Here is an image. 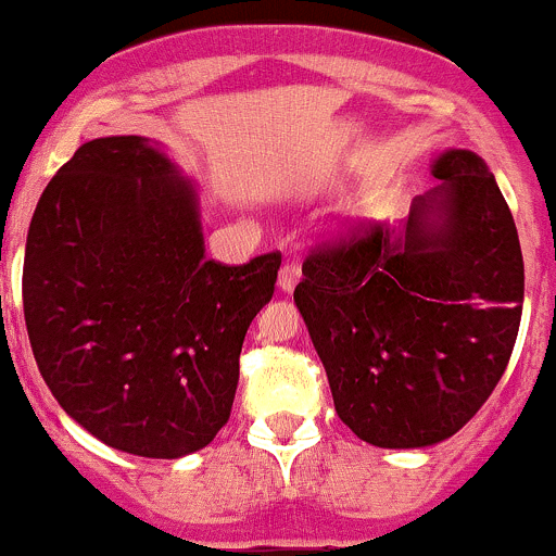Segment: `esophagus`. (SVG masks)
Returning <instances> with one entry per match:
<instances>
[{"label":"esophagus","mask_w":556,"mask_h":556,"mask_svg":"<svg viewBox=\"0 0 556 556\" xmlns=\"http://www.w3.org/2000/svg\"><path fill=\"white\" fill-rule=\"evenodd\" d=\"M296 283H300V267H296V265H283V267H280L278 289L283 291V294H291Z\"/></svg>","instance_id":"1"}]
</instances>
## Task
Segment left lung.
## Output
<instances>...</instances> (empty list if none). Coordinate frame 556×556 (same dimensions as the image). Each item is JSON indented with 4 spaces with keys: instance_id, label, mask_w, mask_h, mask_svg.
Masks as SVG:
<instances>
[{
    "instance_id": "obj_1",
    "label": "left lung",
    "mask_w": 556,
    "mask_h": 556,
    "mask_svg": "<svg viewBox=\"0 0 556 556\" xmlns=\"http://www.w3.org/2000/svg\"><path fill=\"white\" fill-rule=\"evenodd\" d=\"M431 174L442 185L404 222L311 254L294 289L337 415L382 450L460 431L506 371L522 318V249L488 163L450 147Z\"/></svg>"
}]
</instances>
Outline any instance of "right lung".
<instances>
[{"instance_id":"1","label":"right lung","mask_w":556,"mask_h":556,"mask_svg":"<svg viewBox=\"0 0 556 556\" xmlns=\"http://www.w3.org/2000/svg\"><path fill=\"white\" fill-rule=\"evenodd\" d=\"M280 254L205 260L200 192L160 141H85L39 198L23 316L61 409L106 447L192 455L230 420L240 348Z\"/></svg>"}]
</instances>
